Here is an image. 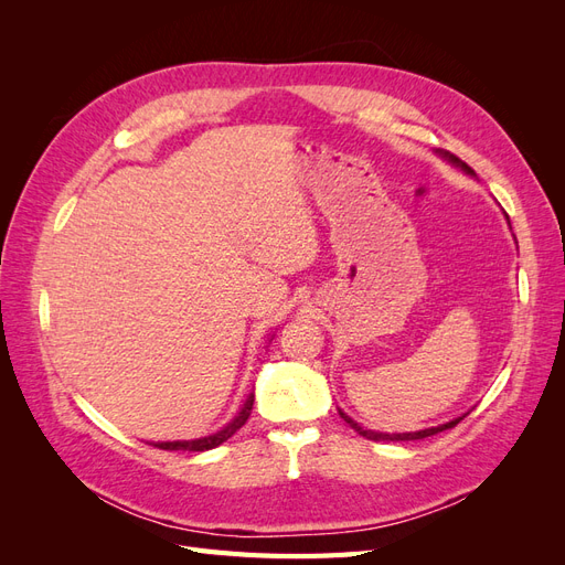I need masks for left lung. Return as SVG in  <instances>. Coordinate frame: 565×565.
<instances>
[{"label": "left lung", "instance_id": "left-lung-1", "mask_svg": "<svg viewBox=\"0 0 565 565\" xmlns=\"http://www.w3.org/2000/svg\"><path fill=\"white\" fill-rule=\"evenodd\" d=\"M450 160L452 162H457V158H452L450 156ZM461 164V162H459ZM467 169V172H471V169L467 167V164H461ZM341 415V419H344L351 429H355L358 434L361 436H365L367 440H417V438H426V436H436V434H440V431H448V429H452V426H457L459 424V419H452V422H448V424H443V426H434V429H424V431H415V434H377V431H367V429H363V426H358L349 415H344V413H339Z\"/></svg>", "mask_w": 565, "mask_h": 565}]
</instances>
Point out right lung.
<instances>
[{
  "mask_svg": "<svg viewBox=\"0 0 565 565\" xmlns=\"http://www.w3.org/2000/svg\"><path fill=\"white\" fill-rule=\"evenodd\" d=\"M252 405H254V396H249L243 405L241 413H237V417L224 426L218 434L214 436H207V438H198V440H174V443H152V446L160 448V450H188V452H204V450H212L216 446H221V443L228 440L241 426L249 419V413H252Z\"/></svg>",
  "mask_w": 565,
  "mask_h": 565,
  "instance_id": "right-lung-1",
  "label": "right lung"
}]
</instances>
